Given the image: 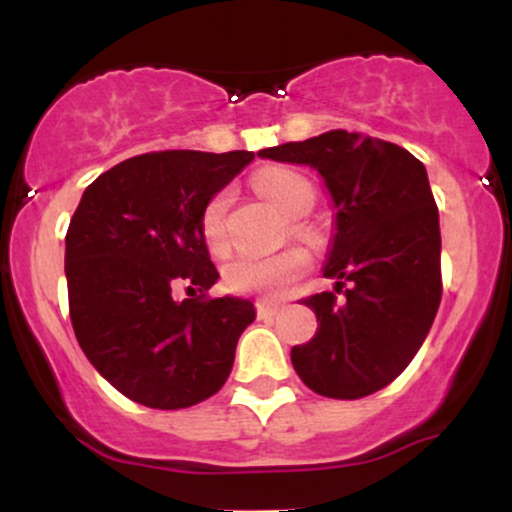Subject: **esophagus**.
Returning a JSON list of instances; mask_svg holds the SVG:
<instances>
[{
	"label": "esophagus",
	"mask_w": 512,
	"mask_h": 512,
	"mask_svg": "<svg viewBox=\"0 0 512 512\" xmlns=\"http://www.w3.org/2000/svg\"><path fill=\"white\" fill-rule=\"evenodd\" d=\"M281 310V303H276V301H257V315L260 317H272V315H276Z\"/></svg>",
	"instance_id": "34e87169"
}]
</instances>
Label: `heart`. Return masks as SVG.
<instances>
[{"mask_svg":"<svg viewBox=\"0 0 512 512\" xmlns=\"http://www.w3.org/2000/svg\"><path fill=\"white\" fill-rule=\"evenodd\" d=\"M255 187L262 192L269 202L276 204L284 214L301 216L313 204V185L303 178L301 173L291 168L269 166L262 168L255 175ZM226 209H228V192H216L214 197L204 204L202 216H199V231H202L204 245L211 252L226 250ZM298 233H305L298 228ZM308 267V257L303 250H286L274 257H250L240 255L231 260L223 269V279H226L228 289L238 293H264V296H274L298 279Z\"/></svg>","mask_w":512,"mask_h":512,"instance_id":"obj_1","label":"heart"}]
</instances>
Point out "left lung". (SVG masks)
<instances>
[{
	"instance_id": "obj_1",
	"label": "left lung",
	"mask_w": 512,
	"mask_h": 512,
	"mask_svg": "<svg viewBox=\"0 0 512 512\" xmlns=\"http://www.w3.org/2000/svg\"><path fill=\"white\" fill-rule=\"evenodd\" d=\"M257 156L315 168L334 204L322 274L343 298L322 291L303 301L320 325L291 349L298 378L332 399L383 390L424 344L443 293L438 207L424 163L346 129Z\"/></svg>"
}]
</instances>
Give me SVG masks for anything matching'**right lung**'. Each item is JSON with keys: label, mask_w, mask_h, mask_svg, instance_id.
Listing matches in <instances>:
<instances>
[{"label": "right lung", "mask_w": 512, "mask_h": 512, "mask_svg": "<svg viewBox=\"0 0 512 512\" xmlns=\"http://www.w3.org/2000/svg\"><path fill=\"white\" fill-rule=\"evenodd\" d=\"M252 158V151L142 154L84 190L64 240L69 315L93 368L132 402L185 409L216 395L231 375L255 305L207 298L219 272L199 216ZM178 285L193 298L175 302Z\"/></svg>", "instance_id": "obj_1"}]
</instances>
